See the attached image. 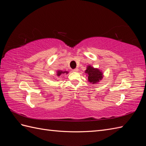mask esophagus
Here are the masks:
<instances>
[{
  "label": "esophagus",
  "mask_w": 146,
  "mask_h": 146,
  "mask_svg": "<svg viewBox=\"0 0 146 146\" xmlns=\"http://www.w3.org/2000/svg\"><path fill=\"white\" fill-rule=\"evenodd\" d=\"M78 70H79L78 68H76V69H74L72 70V71H74V72H77Z\"/></svg>",
  "instance_id": "34e87169"
}]
</instances>
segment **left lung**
<instances>
[{
	"instance_id": "obj_1",
	"label": "left lung",
	"mask_w": 146,
	"mask_h": 146,
	"mask_svg": "<svg viewBox=\"0 0 146 146\" xmlns=\"http://www.w3.org/2000/svg\"><path fill=\"white\" fill-rule=\"evenodd\" d=\"M85 73L88 77V81L92 84L99 83L104 77L102 70H100L98 68H94L90 65L87 67Z\"/></svg>"
}]
</instances>
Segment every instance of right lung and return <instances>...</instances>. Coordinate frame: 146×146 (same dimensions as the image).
Here are the masks:
<instances>
[{
  "label": "right lung",
  "instance_id": "obj_1",
  "mask_svg": "<svg viewBox=\"0 0 146 146\" xmlns=\"http://www.w3.org/2000/svg\"><path fill=\"white\" fill-rule=\"evenodd\" d=\"M69 73L68 71H63V70H59L57 71V73H56V77H55L54 79H57V77H60L61 76H62L64 74H67Z\"/></svg>",
  "mask_w": 146,
  "mask_h": 146
}]
</instances>
